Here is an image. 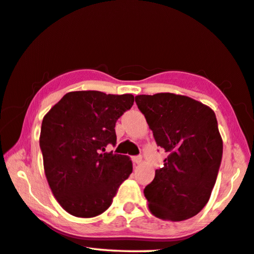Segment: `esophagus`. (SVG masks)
<instances>
[{
    "label": "esophagus",
    "instance_id": "esophagus-1",
    "mask_svg": "<svg viewBox=\"0 0 254 254\" xmlns=\"http://www.w3.org/2000/svg\"><path fill=\"white\" fill-rule=\"evenodd\" d=\"M132 162H133V164H135V165H139L140 163L142 162V157L141 156H135V157H133V158H132Z\"/></svg>",
    "mask_w": 254,
    "mask_h": 254
}]
</instances>
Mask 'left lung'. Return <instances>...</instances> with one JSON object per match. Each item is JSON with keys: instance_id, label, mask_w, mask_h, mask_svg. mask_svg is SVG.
<instances>
[{"instance_id": "1", "label": "left lung", "mask_w": 254, "mask_h": 254, "mask_svg": "<svg viewBox=\"0 0 254 254\" xmlns=\"http://www.w3.org/2000/svg\"><path fill=\"white\" fill-rule=\"evenodd\" d=\"M157 146L168 152L144 188L149 210L164 220L191 218L206 206L216 183L223 140L214 111L182 95L135 96Z\"/></svg>"}]
</instances>
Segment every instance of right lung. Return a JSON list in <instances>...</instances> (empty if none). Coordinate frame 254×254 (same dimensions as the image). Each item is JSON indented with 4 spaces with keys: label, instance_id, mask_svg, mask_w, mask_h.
<instances>
[{
    "label": "right lung",
    "instance_id": "right-lung-1",
    "mask_svg": "<svg viewBox=\"0 0 254 254\" xmlns=\"http://www.w3.org/2000/svg\"><path fill=\"white\" fill-rule=\"evenodd\" d=\"M134 96L71 91L44 116L39 146L52 192L64 210L82 218L103 214L132 173L127 156L106 152L115 123Z\"/></svg>",
    "mask_w": 254,
    "mask_h": 254
}]
</instances>
